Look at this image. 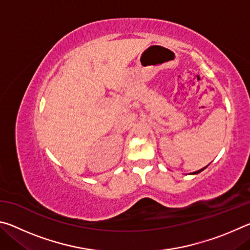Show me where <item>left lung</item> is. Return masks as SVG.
Returning <instances> with one entry per match:
<instances>
[{
    "label": "left lung",
    "mask_w": 250,
    "mask_h": 250,
    "mask_svg": "<svg viewBox=\"0 0 250 250\" xmlns=\"http://www.w3.org/2000/svg\"><path fill=\"white\" fill-rule=\"evenodd\" d=\"M207 167H203V168H201V170H198V171H196V172H193L192 173V174H197V173H200V172H202L203 170H205V168H206Z\"/></svg>",
    "instance_id": "1"
}]
</instances>
